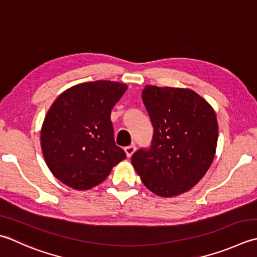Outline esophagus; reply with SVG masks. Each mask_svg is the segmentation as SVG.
I'll return each instance as SVG.
<instances>
[{"label":"esophagus","instance_id":"34e87169","mask_svg":"<svg viewBox=\"0 0 257 257\" xmlns=\"http://www.w3.org/2000/svg\"><path fill=\"white\" fill-rule=\"evenodd\" d=\"M135 150H136V145L133 144L130 146H127V147L124 148V153H125V155H127V157L129 158V157H132L133 154L135 153Z\"/></svg>","mask_w":257,"mask_h":257}]
</instances>
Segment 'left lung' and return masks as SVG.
<instances>
[{"instance_id": "8db88e82", "label": "left lung", "mask_w": 257, "mask_h": 257, "mask_svg": "<svg viewBox=\"0 0 257 257\" xmlns=\"http://www.w3.org/2000/svg\"><path fill=\"white\" fill-rule=\"evenodd\" d=\"M143 101L154 135L149 148L132 156L136 172L162 197L187 192L213 163L218 138L214 110L189 89L146 85Z\"/></svg>"}]
</instances>
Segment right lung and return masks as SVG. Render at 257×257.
<instances>
[{
  "instance_id": "add662e5",
  "label": "right lung",
  "mask_w": 257,
  "mask_h": 257,
  "mask_svg": "<svg viewBox=\"0 0 257 257\" xmlns=\"http://www.w3.org/2000/svg\"><path fill=\"white\" fill-rule=\"evenodd\" d=\"M127 85L99 81L65 90L45 115L41 147L45 163L60 182L85 190L102 183L125 158L114 143L111 109Z\"/></svg>"
}]
</instances>
